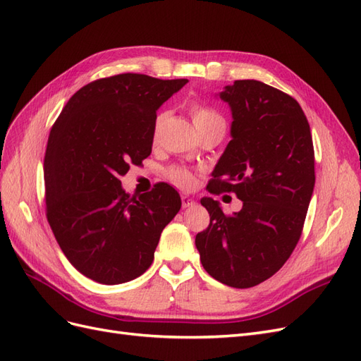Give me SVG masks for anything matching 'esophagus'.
Segmentation results:
<instances>
[{
  "label": "esophagus",
  "mask_w": 361,
  "mask_h": 361,
  "mask_svg": "<svg viewBox=\"0 0 361 361\" xmlns=\"http://www.w3.org/2000/svg\"><path fill=\"white\" fill-rule=\"evenodd\" d=\"M180 200H182V207H191L195 204L194 199H191L190 195H182Z\"/></svg>",
  "instance_id": "34e87169"
}]
</instances>
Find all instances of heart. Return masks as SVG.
<instances>
[{
    "label": "heart",
    "instance_id": "b5f03b06",
    "mask_svg": "<svg viewBox=\"0 0 361 361\" xmlns=\"http://www.w3.org/2000/svg\"><path fill=\"white\" fill-rule=\"evenodd\" d=\"M191 116H192V122H194L195 128L211 125V123H224L220 114L215 113L214 110H211V108L199 105V104H195V105L191 106ZM162 122H164V114H159L155 118V126H154V137L155 138L158 137V133H159ZM169 176L174 183L179 185V187H182V188H190L194 185V174L188 170H185V169H179V167L171 169L170 173H169Z\"/></svg>",
    "mask_w": 361,
    "mask_h": 361
}]
</instances>
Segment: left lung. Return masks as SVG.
Listing matches in <instances>:
<instances>
[{"label": "left lung", "mask_w": 361, "mask_h": 361, "mask_svg": "<svg viewBox=\"0 0 361 361\" xmlns=\"http://www.w3.org/2000/svg\"><path fill=\"white\" fill-rule=\"evenodd\" d=\"M216 96L231 106L232 140L209 191L235 192L243 207L224 215L203 197L211 223L195 247L207 274L245 289L274 276L298 243L314 187L313 141L300 104L274 87L239 80Z\"/></svg>", "instance_id": "8db88e82"}]
</instances>
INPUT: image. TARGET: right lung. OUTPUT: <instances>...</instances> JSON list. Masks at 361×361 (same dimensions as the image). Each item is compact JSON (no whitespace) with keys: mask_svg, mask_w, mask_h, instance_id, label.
<instances>
[{"mask_svg":"<svg viewBox=\"0 0 361 361\" xmlns=\"http://www.w3.org/2000/svg\"><path fill=\"white\" fill-rule=\"evenodd\" d=\"M187 82L140 73L97 80L76 92L54 123L43 161L47 216L85 277L120 285L154 262L180 195L158 183L130 199L120 176L150 155L158 108Z\"/></svg>","mask_w":361,"mask_h":361,"instance_id":"right-lung-1","label":"right lung"}]
</instances>
